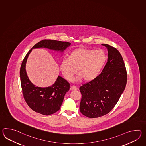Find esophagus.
I'll list each match as a JSON object with an SVG mask.
<instances>
[{"label":"esophagus","mask_w":146,"mask_h":146,"mask_svg":"<svg viewBox=\"0 0 146 146\" xmlns=\"http://www.w3.org/2000/svg\"><path fill=\"white\" fill-rule=\"evenodd\" d=\"M70 89L72 90H77V88L76 86H72Z\"/></svg>","instance_id":"obj_1"}]
</instances>
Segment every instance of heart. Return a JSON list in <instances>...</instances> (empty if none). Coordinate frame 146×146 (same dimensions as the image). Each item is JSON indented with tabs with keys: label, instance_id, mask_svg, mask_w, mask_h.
<instances>
[{
	"label": "heart",
	"instance_id": "heart-1",
	"mask_svg": "<svg viewBox=\"0 0 146 146\" xmlns=\"http://www.w3.org/2000/svg\"><path fill=\"white\" fill-rule=\"evenodd\" d=\"M107 55L102 50L79 48L69 53L68 58L62 59L60 69L66 79L72 80L78 74V80L90 81L96 79L105 65Z\"/></svg>",
	"mask_w": 146,
	"mask_h": 146
}]
</instances>
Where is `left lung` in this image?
<instances>
[{
	"instance_id": "1",
	"label": "left lung",
	"mask_w": 146,
	"mask_h": 146,
	"mask_svg": "<svg viewBox=\"0 0 146 146\" xmlns=\"http://www.w3.org/2000/svg\"><path fill=\"white\" fill-rule=\"evenodd\" d=\"M102 45L108 51L107 63L96 79L79 88L82 96L80 111L89 118L99 117L111 112L127 84V72L121 54L115 47Z\"/></svg>"
}]
</instances>
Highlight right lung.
I'll list each match as a JSON object with an SVG mask.
<instances>
[{"label": "right lung", "mask_w": 146, "mask_h": 146, "mask_svg": "<svg viewBox=\"0 0 146 146\" xmlns=\"http://www.w3.org/2000/svg\"><path fill=\"white\" fill-rule=\"evenodd\" d=\"M70 44L67 42L43 40L32 47L23 60L20 70L22 94L28 106L34 112L50 115L59 111L66 93L69 90L70 84L58 76L55 84L50 87H35L29 80L25 71V64L29 54L32 49L40 47L63 52Z\"/></svg>", "instance_id": "add662e5"}]
</instances>
